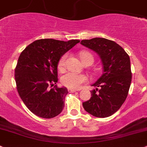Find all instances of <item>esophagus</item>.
Wrapping results in <instances>:
<instances>
[{
  "instance_id": "esophagus-1",
  "label": "esophagus",
  "mask_w": 147,
  "mask_h": 147,
  "mask_svg": "<svg viewBox=\"0 0 147 147\" xmlns=\"http://www.w3.org/2000/svg\"><path fill=\"white\" fill-rule=\"evenodd\" d=\"M77 90H76V89H74V88H68V91H69V93H74V92L77 91Z\"/></svg>"
}]
</instances>
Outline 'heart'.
<instances>
[{"mask_svg": "<svg viewBox=\"0 0 147 147\" xmlns=\"http://www.w3.org/2000/svg\"><path fill=\"white\" fill-rule=\"evenodd\" d=\"M80 57L84 63L88 59L93 60V57L92 54L89 52H86V51H81L80 53ZM67 58V54H64L59 60V70H62L64 68L65 64H66V60ZM88 80L87 76L84 74H78L74 71H69L68 73L65 74L64 75L62 76L61 77V83L63 85L67 86V87L71 88H75L77 89L78 88L81 87V86L85 82H86Z\"/></svg>", "mask_w": 147, "mask_h": 147, "instance_id": "b5f03b06", "label": "heart"}]
</instances>
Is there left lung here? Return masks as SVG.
Instances as JSON below:
<instances>
[{
	"label": "left lung",
	"mask_w": 147,
	"mask_h": 147,
	"mask_svg": "<svg viewBox=\"0 0 147 147\" xmlns=\"http://www.w3.org/2000/svg\"><path fill=\"white\" fill-rule=\"evenodd\" d=\"M81 44L96 51L102 63V74L92 84L96 89L90 91L91 97L83 106L95 117H109L120 108L127 97L131 81L129 57L118 44L105 38L84 40Z\"/></svg>",
	"instance_id": "8db88e82"
}]
</instances>
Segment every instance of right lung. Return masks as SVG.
<instances>
[{
    "label": "right lung",
    "mask_w": 147,
    "mask_h": 147,
    "mask_svg": "<svg viewBox=\"0 0 147 147\" xmlns=\"http://www.w3.org/2000/svg\"><path fill=\"white\" fill-rule=\"evenodd\" d=\"M78 40L67 42L42 39L29 45L20 55L15 69L17 90L27 107L37 116L52 118L64 107L66 88L54 86L58 81L57 67L60 59Z\"/></svg>",
    "instance_id": "add662e5"
}]
</instances>
